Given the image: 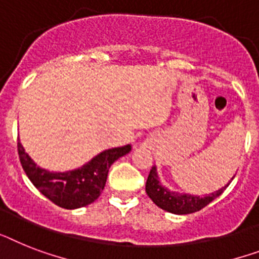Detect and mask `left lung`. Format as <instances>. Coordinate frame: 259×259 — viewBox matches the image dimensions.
I'll return each mask as SVG.
<instances>
[{
  "mask_svg": "<svg viewBox=\"0 0 259 259\" xmlns=\"http://www.w3.org/2000/svg\"><path fill=\"white\" fill-rule=\"evenodd\" d=\"M229 186V184L225 188L220 189L215 193L198 197V195L191 194H180L176 191H170L163 188L157 176V169L154 166L151 167L149 173L148 181H146V193L151 198V201L161 209L169 211L173 214H190L195 213L198 210L203 209L205 206L209 205L213 199L220 197L224 190Z\"/></svg>",
  "mask_w": 259,
  "mask_h": 259,
  "instance_id": "left-lung-1",
  "label": "left lung"
}]
</instances>
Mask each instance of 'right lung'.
Masks as SVG:
<instances>
[{
    "label": "right lung",
    "mask_w": 259,
    "mask_h": 259,
    "mask_svg": "<svg viewBox=\"0 0 259 259\" xmlns=\"http://www.w3.org/2000/svg\"><path fill=\"white\" fill-rule=\"evenodd\" d=\"M17 148L21 165L31 184L46 198L64 209H78L94 202L104 190L113 162L132 150L130 145L109 149L96 155L79 169L65 173H52L35 165L27 153H25L20 142Z\"/></svg>",
    "instance_id": "obj_1"
}]
</instances>
